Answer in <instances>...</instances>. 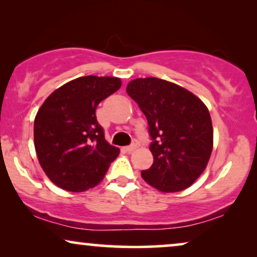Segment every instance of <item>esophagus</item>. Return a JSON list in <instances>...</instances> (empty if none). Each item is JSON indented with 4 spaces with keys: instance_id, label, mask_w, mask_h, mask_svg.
Listing matches in <instances>:
<instances>
[{
    "instance_id": "esophagus-1",
    "label": "esophagus",
    "mask_w": 257,
    "mask_h": 257,
    "mask_svg": "<svg viewBox=\"0 0 257 257\" xmlns=\"http://www.w3.org/2000/svg\"><path fill=\"white\" fill-rule=\"evenodd\" d=\"M138 146H139V143L137 142V140H135V142H133V143L131 144V145H130V146H126L124 150L126 151V152H128V153H130V152H132V151H135Z\"/></svg>"
}]
</instances>
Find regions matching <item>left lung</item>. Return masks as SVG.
<instances>
[{
  "mask_svg": "<svg viewBox=\"0 0 257 257\" xmlns=\"http://www.w3.org/2000/svg\"><path fill=\"white\" fill-rule=\"evenodd\" d=\"M126 92L145 114L152 140L153 164L142 171L144 180L165 193L189 187L212 154L208 108L188 90L156 77L132 80Z\"/></svg>",
  "mask_w": 257,
  "mask_h": 257,
  "instance_id": "8db88e82",
  "label": "left lung"
}]
</instances>
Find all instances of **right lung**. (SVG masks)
<instances>
[{
	"label": "right lung",
	"instance_id": "1",
	"mask_svg": "<svg viewBox=\"0 0 257 257\" xmlns=\"http://www.w3.org/2000/svg\"><path fill=\"white\" fill-rule=\"evenodd\" d=\"M120 86L115 77H79L54 91L38 110L35 149L56 186L83 192L103 180L120 150L105 140L96 108Z\"/></svg>",
	"mask_w": 257,
	"mask_h": 257
}]
</instances>
